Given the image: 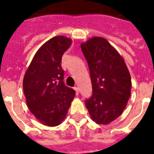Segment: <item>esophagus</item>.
I'll return each mask as SVG.
<instances>
[{
    "label": "esophagus",
    "instance_id": "1",
    "mask_svg": "<svg viewBox=\"0 0 154 154\" xmlns=\"http://www.w3.org/2000/svg\"><path fill=\"white\" fill-rule=\"evenodd\" d=\"M74 90L76 91V95L79 94V89H78V87H74Z\"/></svg>",
    "mask_w": 154,
    "mask_h": 154
}]
</instances>
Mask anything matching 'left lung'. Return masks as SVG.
Here are the masks:
<instances>
[{"label": "left lung", "mask_w": 154, "mask_h": 154, "mask_svg": "<svg viewBox=\"0 0 154 154\" xmlns=\"http://www.w3.org/2000/svg\"><path fill=\"white\" fill-rule=\"evenodd\" d=\"M89 67L93 94L85 101L91 119L108 125L119 117L131 94V77L123 57L105 38L81 44Z\"/></svg>", "instance_id": "8db88e82"}]
</instances>
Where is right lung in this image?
<instances>
[{
    "label": "right lung",
    "mask_w": 154,
    "mask_h": 154,
    "mask_svg": "<svg viewBox=\"0 0 154 154\" xmlns=\"http://www.w3.org/2000/svg\"><path fill=\"white\" fill-rule=\"evenodd\" d=\"M72 40L63 35L45 42L25 72L23 89L28 108L44 125L54 127L67 116L75 91L63 82L62 57Z\"/></svg>",
    "instance_id": "obj_1"
}]
</instances>
